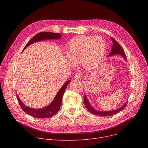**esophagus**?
I'll return each instance as SVG.
<instances>
[{
  "label": "esophagus",
  "instance_id": "obj_1",
  "mask_svg": "<svg viewBox=\"0 0 148 148\" xmlns=\"http://www.w3.org/2000/svg\"><path fill=\"white\" fill-rule=\"evenodd\" d=\"M74 77H75V79L76 80H79V79H81L82 74H81L80 73H77V74H75Z\"/></svg>",
  "mask_w": 148,
  "mask_h": 148
}]
</instances>
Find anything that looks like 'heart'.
Returning <instances> with one entry per match:
<instances>
[{"instance_id":"b5f03b06","label":"heart","mask_w":148,"mask_h":148,"mask_svg":"<svg viewBox=\"0 0 148 148\" xmlns=\"http://www.w3.org/2000/svg\"><path fill=\"white\" fill-rule=\"evenodd\" d=\"M106 45L101 36H78L70 40L66 45L68 59L74 64L83 62L85 68L92 69L102 60Z\"/></svg>"}]
</instances>
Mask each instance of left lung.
<instances>
[{"mask_svg": "<svg viewBox=\"0 0 148 148\" xmlns=\"http://www.w3.org/2000/svg\"><path fill=\"white\" fill-rule=\"evenodd\" d=\"M111 39L113 41V45L112 48V51L108 56H113V55H114V54H121L122 56H123L126 59L127 58H126L125 51H124V50H123L122 47L120 45V44L117 41L114 40L113 38L112 37ZM84 103L85 106H86V107L87 108V109L91 113L94 114L95 115H99V116H112L113 114H114L116 113L119 112L120 111H122L123 109L125 108V107L127 106V102L122 107H121V108H118V109L115 110L108 111V112H99V111L96 110L91 106V105L89 104V103L88 101V100L86 95H84Z\"/></svg>", "mask_w": 148, "mask_h": 148, "instance_id": "left-lung-1", "label": "left lung"}]
</instances>
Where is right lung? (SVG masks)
I'll return each mask as SVG.
<instances>
[{"label": "right lung", "mask_w": 148, "mask_h": 148, "mask_svg": "<svg viewBox=\"0 0 148 148\" xmlns=\"http://www.w3.org/2000/svg\"><path fill=\"white\" fill-rule=\"evenodd\" d=\"M62 34L58 33H53L50 32H40L31 39L25 45L23 50H25L27 46H29L31 44H33L34 42L44 40H52V39H56H56L60 38ZM71 81L68 80L64 84V86L60 88V89L58 92L56 97L54 98V100L53 101V102L48 106L44 107L42 108H40V109H35V108L28 107L21 101L18 95H17L19 104L20 105V107L23 111L32 116H34L35 118H47L52 117L53 116L56 114L59 110V108L62 103V97H63L65 90L66 89L67 85Z\"/></svg>", "instance_id": "right-lung-1"}]
</instances>
